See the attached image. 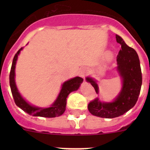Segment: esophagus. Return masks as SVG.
Segmentation results:
<instances>
[{
	"label": "esophagus",
	"mask_w": 150,
	"mask_h": 150,
	"mask_svg": "<svg viewBox=\"0 0 150 150\" xmlns=\"http://www.w3.org/2000/svg\"><path fill=\"white\" fill-rule=\"evenodd\" d=\"M78 73H79V75L81 77V78H85V76L87 75V70H86V68L84 67L81 68L79 72H78Z\"/></svg>",
	"instance_id": "34e87169"
}]
</instances>
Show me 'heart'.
I'll use <instances>...</instances> for the list:
<instances>
[{
  "label": "heart",
  "instance_id": "1",
  "mask_svg": "<svg viewBox=\"0 0 150 150\" xmlns=\"http://www.w3.org/2000/svg\"><path fill=\"white\" fill-rule=\"evenodd\" d=\"M110 57H111V56H110Z\"/></svg>",
  "mask_w": 150,
  "mask_h": 150
}]
</instances>
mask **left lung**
I'll use <instances>...</instances> for the list:
<instances>
[{
	"label": "left lung",
	"mask_w": 150,
	"mask_h": 150,
	"mask_svg": "<svg viewBox=\"0 0 150 150\" xmlns=\"http://www.w3.org/2000/svg\"><path fill=\"white\" fill-rule=\"evenodd\" d=\"M116 40L121 45V49L117 56V69L122 81L121 91L112 102H102L96 98L88 105L93 115L103 118L119 117L131 110L138 100L142 83V75L138 54L134 48L124 42L121 37L116 35ZM99 93L96 81L91 78H86Z\"/></svg>",
	"instance_id": "8db88e82"
}]
</instances>
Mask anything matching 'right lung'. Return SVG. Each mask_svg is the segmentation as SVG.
I'll return each mask as SVG.
<instances>
[{"mask_svg":"<svg viewBox=\"0 0 150 150\" xmlns=\"http://www.w3.org/2000/svg\"><path fill=\"white\" fill-rule=\"evenodd\" d=\"M22 48H21L13 57L9 75L10 87L15 104L25 112L33 116L43 117H55L62 115L66 110L67 98L68 95L72 91H76L79 88L80 85L83 82V79L82 78H80V77H75V78H72V79L64 82L62 85L61 91H60L58 97L51 107H47V108H40V107L31 105L22 98V96H21L19 91H18L17 88H16V83H15V67H16L18 55L22 50Z\"/></svg>","mask_w":150,"mask_h":150,"instance_id":"add662e5","label":"right lung"}]
</instances>
